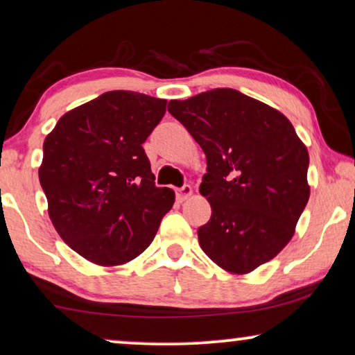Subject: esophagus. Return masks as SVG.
<instances>
[{"mask_svg":"<svg viewBox=\"0 0 355 355\" xmlns=\"http://www.w3.org/2000/svg\"><path fill=\"white\" fill-rule=\"evenodd\" d=\"M190 195H192V187L190 186H184V187L176 190V198L179 200V202H186Z\"/></svg>","mask_w":355,"mask_h":355,"instance_id":"1","label":"esophagus"}]
</instances>
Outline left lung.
<instances>
[{
	"label": "left lung",
	"mask_w": 355,
	"mask_h": 355,
	"mask_svg": "<svg viewBox=\"0 0 355 355\" xmlns=\"http://www.w3.org/2000/svg\"><path fill=\"white\" fill-rule=\"evenodd\" d=\"M168 112L207 155L200 193L211 218L198 229L202 250L229 274L243 275L288 245L309 200V153L282 112L230 88L186 101Z\"/></svg>",
	"instance_id": "8db88e82"
}]
</instances>
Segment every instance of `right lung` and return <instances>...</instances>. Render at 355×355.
Masks as SVG:
<instances>
[{
    "label": "right lung",
    "instance_id": "add662e5",
    "mask_svg": "<svg viewBox=\"0 0 355 355\" xmlns=\"http://www.w3.org/2000/svg\"><path fill=\"white\" fill-rule=\"evenodd\" d=\"M166 99L109 91L59 118L43 144L40 182L51 223L89 263L115 267L137 258L174 203L155 187L142 144Z\"/></svg>",
    "mask_w": 355,
    "mask_h": 355
}]
</instances>
